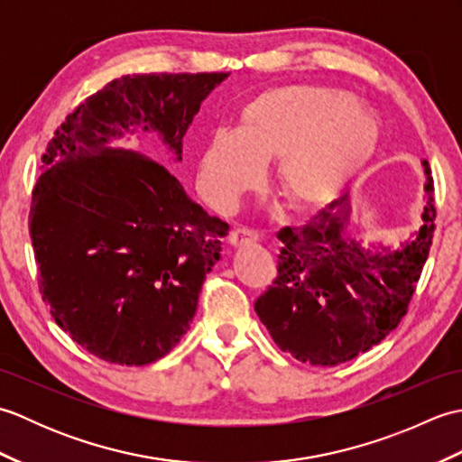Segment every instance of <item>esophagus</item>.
<instances>
[{"mask_svg": "<svg viewBox=\"0 0 462 462\" xmlns=\"http://www.w3.org/2000/svg\"><path fill=\"white\" fill-rule=\"evenodd\" d=\"M256 240H258V234L248 230V228H236L230 234V244L234 248L246 246V244H254Z\"/></svg>", "mask_w": 462, "mask_h": 462, "instance_id": "obj_1", "label": "esophagus"}]
</instances>
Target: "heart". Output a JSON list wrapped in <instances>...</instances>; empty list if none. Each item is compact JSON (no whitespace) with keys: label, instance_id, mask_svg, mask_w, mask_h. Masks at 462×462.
Masks as SVG:
<instances>
[{"label":"heart","instance_id":"1","mask_svg":"<svg viewBox=\"0 0 462 462\" xmlns=\"http://www.w3.org/2000/svg\"><path fill=\"white\" fill-rule=\"evenodd\" d=\"M377 131L347 93L278 87L254 97L236 131L214 133L199 166L202 192L230 208L272 162L270 179L290 208L308 212L336 199L375 151Z\"/></svg>","mask_w":462,"mask_h":462}]
</instances>
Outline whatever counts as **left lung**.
<instances>
[{
    "instance_id": "1",
    "label": "left lung",
    "mask_w": 462,
    "mask_h": 462,
    "mask_svg": "<svg viewBox=\"0 0 462 462\" xmlns=\"http://www.w3.org/2000/svg\"><path fill=\"white\" fill-rule=\"evenodd\" d=\"M423 226L401 250H363L347 236V194L301 228H282L278 276L254 303L282 351L311 365H337L385 339L409 310L435 232L427 161Z\"/></svg>"
}]
</instances>
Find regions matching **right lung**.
Masks as SVG:
<instances>
[{"label": "right lung", "mask_w": 462, "mask_h": 462, "mask_svg": "<svg viewBox=\"0 0 462 462\" xmlns=\"http://www.w3.org/2000/svg\"><path fill=\"white\" fill-rule=\"evenodd\" d=\"M226 77L125 75L87 97L47 144L29 212L39 291L57 326L99 359L164 357L230 230L161 162L106 143L143 126L180 161L186 129Z\"/></svg>", "instance_id": "obj_1"}]
</instances>
